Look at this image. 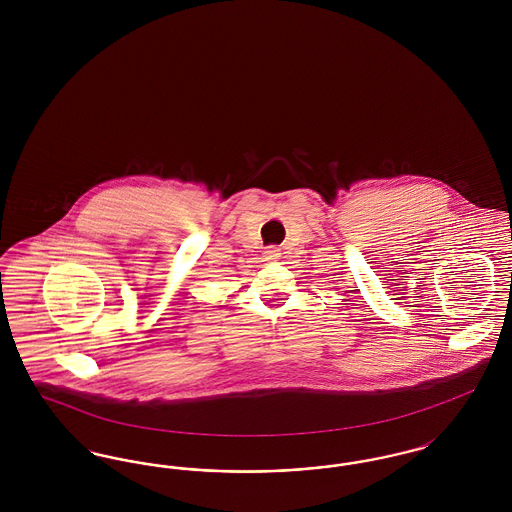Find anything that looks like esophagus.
<instances>
[{"label":"esophagus","instance_id":"esophagus-1","mask_svg":"<svg viewBox=\"0 0 512 512\" xmlns=\"http://www.w3.org/2000/svg\"><path fill=\"white\" fill-rule=\"evenodd\" d=\"M265 255H267V259H278V255H280V253H278L274 247H270V249L265 251Z\"/></svg>","mask_w":512,"mask_h":512}]
</instances>
